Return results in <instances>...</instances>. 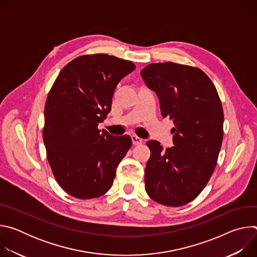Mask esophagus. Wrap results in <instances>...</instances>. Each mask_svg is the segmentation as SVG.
Segmentation results:
<instances>
[{"instance_id": "1", "label": "esophagus", "mask_w": 257, "mask_h": 257, "mask_svg": "<svg viewBox=\"0 0 257 257\" xmlns=\"http://www.w3.org/2000/svg\"><path fill=\"white\" fill-rule=\"evenodd\" d=\"M131 139H132V142H133L134 145H140L143 142V140L141 138H139L138 136H136V135H132Z\"/></svg>"}]
</instances>
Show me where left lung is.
Listing matches in <instances>:
<instances>
[{
  "label": "left lung",
  "instance_id": "1",
  "mask_svg": "<svg viewBox=\"0 0 257 257\" xmlns=\"http://www.w3.org/2000/svg\"><path fill=\"white\" fill-rule=\"evenodd\" d=\"M140 74L157 93L163 117L175 124L173 148L164 151L157 140L146 143L151 150L146 192L163 205L187 204L206 186L217 162L224 135L221 99L209 77L196 67L155 63Z\"/></svg>",
  "mask_w": 257,
  "mask_h": 257
}]
</instances>
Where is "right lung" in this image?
<instances>
[{
    "label": "right lung",
    "instance_id": "right-lung-1",
    "mask_svg": "<svg viewBox=\"0 0 257 257\" xmlns=\"http://www.w3.org/2000/svg\"><path fill=\"white\" fill-rule=\"evenodd\" d=\"M135 65L105 54L68 63L54 82L45 106L47 158L59 185L71 196L91 199L113 185L116 169L131 148L130 136L100 132L116 86Z\"/></svg>",
    "mask_w": 257,
    "mask_h": 257
}]
</instances>
